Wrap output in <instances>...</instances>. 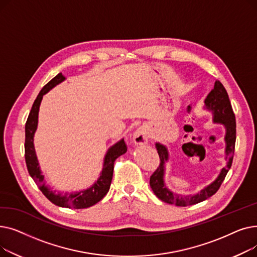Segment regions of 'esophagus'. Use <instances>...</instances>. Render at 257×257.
Wrapping results in <instances>:
<instances>
[{
  "mask_svg": "<svg viewBox=\"0 0 257 257\" xmlns=\"http://www.w3.org/2000/svg\"><path fill=\"white\" fill-rule=\"evenodd\" d=\"M132 140L133 143L138 146L146 145L148 143V140H149V130H148L146 126H141L133 133Z\"/></svg>",
  "mask_w": 257,
  "mask_h": 257,
  "instance_id": "1",
  "label": "esophagus"
}]
</instances>
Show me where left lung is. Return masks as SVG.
I'll return each instance as SVG.
<instances>
[{"label":"left lung","mask_w":257,"mask_h":257,"mask_svg":"<svg viewBox=\"0 0 257 257\" xmlns=\"http://www.w3.org/2000/svg\"><path fill=\"white\" fill-rule=\"evenodd\" d=\"M204 108L212 113V120L214 124H221L225 128V154L227 164L222 168L218 177L215 178L211 183L202 188L200 192L194 195H181L176 194L169 190L165 182V174H166V164L169 161V151L168 148L160 144L156 143L155 147L160 158V165L157 170L153 173L150 177V186L152 191L161 201L169 204H174L176 206H190L200 202L204 201L214 195L218 192L222 182L224 181L228 171L230 170L233 153H234V145L236 139V124L235 116L232 110V107L229 101L228 93L220 81H215L213 89L207 94L204 100Z\"/></svg>","instance_id":"obj_1"}]
</instances>
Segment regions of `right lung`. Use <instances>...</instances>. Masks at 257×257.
Instances as JSON below:
<instances>
[{
    "label": "right lung",
    "mask_w": 257,
    "mask_h": 257,
    "mask_svg": "<svg viewBox=\"0 0 257 257\" xmlns=\"http://www.w3.org/2000/svg\"><path fill=\"white\" fill-rule=\"evenodd\" d=\"M64 80L65 77L61 73H59L43 87V89L38 93L36 100L34 101L25 126V159L27 169H28L30 176L37 184L39 190L43 192V194L52 202V203L60 207L67 208H87L98 203L100 200H102L105 197L108 191H109L113 175L114 161L117 157L127 152V146L124 142V139H121L107 150L104 156L103 169L100 173V177L94 181V183L90 187L86 188V190L64 194L56 193L55 191L51 190V188L46 184L45 175H43V172L40 170V166L34 148V134L38 125L39 106L40 103H42L44 94L50 91L53 87H55L59 83L63 82Z\"/></svg>",
    "instance_id": "add662e5"
}]
</instances>
